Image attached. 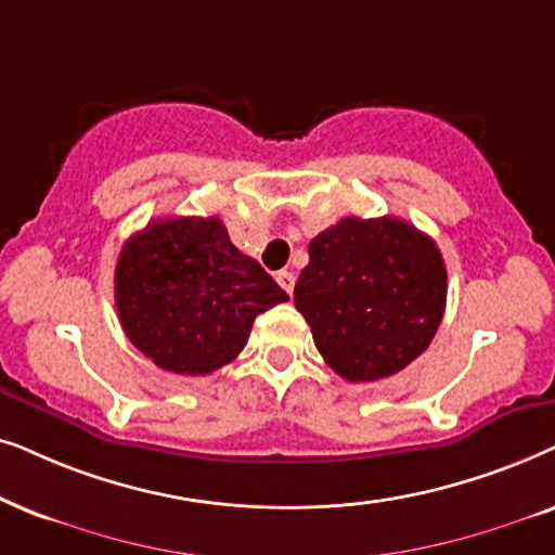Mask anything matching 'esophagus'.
Returning <instances> with one entry per match:
<instances>
[{
  "label": "esophagus",
  "mask_w": 555,
  "mask_h": 555,
  "mask_svg": "<svg viewBox=\"0 0 555 555\" xmlns=\"http://www.w3.org/2000/svg\"><path fill=\"white\" fill-rule=\"evenodd\" d=\"M276 282H279V286H282L286 294H292L294 292V284H297V276H294L292 271H279L276 273Z\"/></svg>",
  "instance_id": "esophagus-1"
}]
</instances>
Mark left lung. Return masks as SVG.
I'll return each mask as SVG.
<instances>
[{
  "instance_id": "1",
  "label": "left lung",
  "mask_w": 555,
  "mask_h": 555,
  "mask_svg": "<svg viewBox=\"0 0 555 555\" xmlns=\"http://www.w3.org/2000/svg\"><path fill=\"white\" fill-rule=\"evenodd\" d=\"M294 305L332 371L350 383L388 378L437 335L447 266L437 243L398 218H343L309 241Z\"/></svg>"
}]
</instances>
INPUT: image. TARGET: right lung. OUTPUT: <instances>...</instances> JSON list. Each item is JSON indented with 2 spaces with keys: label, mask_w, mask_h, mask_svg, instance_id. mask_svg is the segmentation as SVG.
Here are the masks:
<instances>
[{
  "label": "right lung",
  "mask_w": 555,
  "mask_h": 555,
  "mask_svg": "<svg viewBox=\"0 0 555 555\" xmlns=\"http://www.w3.org/2000/svg\"><path fill=\"white\" fill-rule=\"evenodd\" d=\"M116 312L137 350L177 375H208L248 343L254 320L289 299L220 218L152 220L118 254Z\"/></svg>",
  "instance_id": "add662e5"
}]
</instances>
